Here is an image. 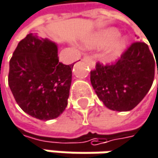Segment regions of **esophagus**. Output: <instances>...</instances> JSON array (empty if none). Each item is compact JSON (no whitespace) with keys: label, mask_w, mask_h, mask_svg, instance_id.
Here are the masks:
<instances>
[{"label":"esophagus","mask_w":158,"mask_h":158,"mask_svg":"<svg viewBox=\"0 0 158 158\" xmlns=\"http://www.w3.org/2000/svg\"><path fill=\"white\" fill-rule=\"evenodd\" d=\"M82 60L84 61V62H86V63H88L92 67H95V62L93 60V58L90 56V55H84L83 56V58H82Z\"/></svg>","instance_id":"34e87169"}]
</instances>
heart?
Returning <instances> with one entry per match:
<instances>
[{"instance_id": "1", "label": "heart", "mask_w": 158, "mask_h": 158, "mask_svg": "<svg viewBox=\"0 0 158 158\" xmlns=\"http://www.w3.org/2000/svg\"><path fill=\"white\" fill-rule=\"evenodd\" d=\"M119 31L116 28H107L97 33L89 42L90 47H105L110 43L106 52V58L107 60H114L120 56L127 47L128 40L125 37H120Z\"/></svg>"}]
</instances>
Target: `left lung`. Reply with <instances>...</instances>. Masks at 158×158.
I'll list each match as a JSON object with an SVG mask.
<instances>
[{
  "mask_svg": "<svg viewBox=\"0 0 158 158\" xmlns=\"http://www.w3.org/2000/svg\"><path fill=\"white\" fill-rule=\"evenodd\" d=\"M154 77L155 59L148 45L135 41L116 64L97 63L91 71V83L107 108L122 112L133 109L144 98Z\"/></svg>",
  "mask_w": 158,
  "mask_h": 158,
  "instance_id": "obj_1",
  "label": "left lung"
}]
</instances>
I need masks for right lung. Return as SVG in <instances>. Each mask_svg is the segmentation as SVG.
Listing matches in <instances>:
<instances>
[{
	"label": "right lung",
	"instance_id": "obj_1",
	"mask_svg": "<svg viewBox=\"0 0 158 158\" xmlns=\"http://www.w3.org/2000/svg\"><path fill=\"white\" fill-rule=\"evenodd\" d=\"M57 52L55 42L29 33L9 64L8 84L16 103L40 120L58 118L67 106L74 64H62Z\"/></svg>",
	"mask_w": 158,
	"mask_h": 158
}]
</instances>
